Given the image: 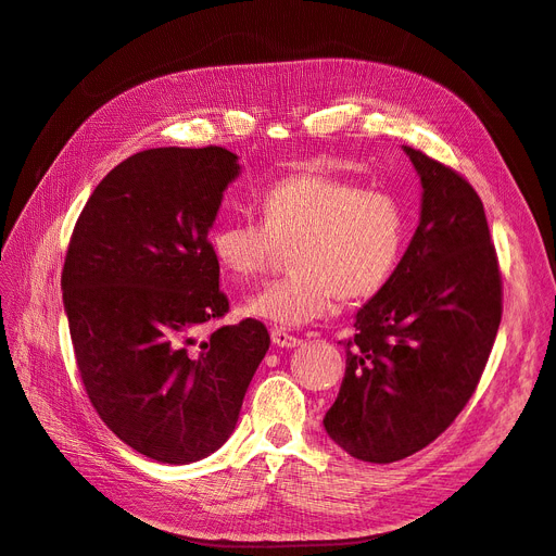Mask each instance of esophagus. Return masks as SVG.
Instances as JSON below:
<instances>
[{
    "label": "esophagus",
    "mask_w": 556,
    "mask_h": 556,
    "mask_svg": "<svg viewBox=\"0 0 556 556\" xmlns=\"http://www.w3.org/2000/svg\"><path fill=\"white\" fill-rule=\"evenodd\" d=\"M269 338H273V344H277L281 349H291V346L300 344V338L291 336V332L283 330V328H273V332H269Z\"/></svg>",
    "instance_id": "obj_1"
}]
</instances>
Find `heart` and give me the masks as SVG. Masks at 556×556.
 <instances>
[{
  "instance_id": "heart-1",
  "label": "heart",
  "mask_w": 556,
  "mask_h": 556,
  "mask_svg": "<svg viewBox=\"0 0 556 556\" xmlns=\"http://www.w3.org/2000/svg\"><path fill=\"white\" fill-rule=\"evenodd\" d=\"M261 218H224L210 230L216 263L235 281L261 277L281 249L293 275L269 281L247 303L261 321L298 328L330 314L336 298L375 295L405 244V212L387 190L330 172H298L265 188Z\"/></svg>"
}]
</instances>
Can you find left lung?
I'll list each match as a JSON object with an SVG mask.
<instances>
[{
  "instance_id": "1",
  "label": "left lung",
  "mask_w": 556,
  "mask_h": 556,
  "mask_svg": "<svg viewBox=\"0 0 556 556\" xmlns=\"http://www.w3.org/2000/svg\"><path fill=\"white\" fill-rule=\"evenodd\" d=\"M421 218L391 279L356 314L326 433L361 462L393 464L447 431L480 384L503 281L480 195L456 169L403 147Z\"/></svg>"
}]
</instances>
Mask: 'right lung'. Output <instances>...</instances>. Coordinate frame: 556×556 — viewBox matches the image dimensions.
Masks as SVG:
<instances>
[{"instance_id": "obj_1", "label": "right lung", "mask_w": 556, "mask_h": 556, "mask_svg": "<svg viewBox=\"0 0 556 556\" xmlns=\"http://www.w3.org/2000/svg\"><path fill=\"white\" fill-rule=\"evenodd\" d=\"M240 174L220 147L149 149L111 169L78 216L62 300L78 375L100 419L161 464H193L230 438L269 349L256 319L214 328L210 228Z\"/></svg>"}]
</instances>
